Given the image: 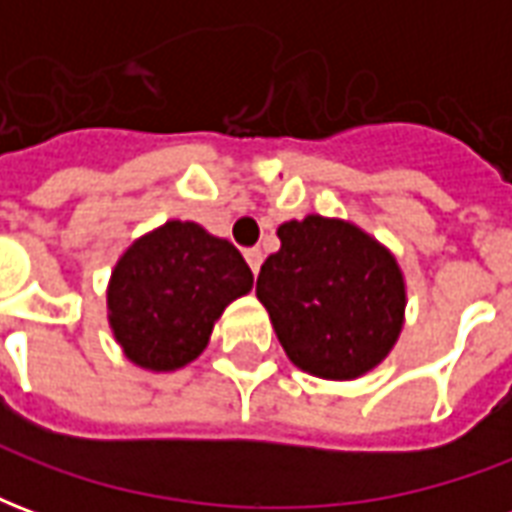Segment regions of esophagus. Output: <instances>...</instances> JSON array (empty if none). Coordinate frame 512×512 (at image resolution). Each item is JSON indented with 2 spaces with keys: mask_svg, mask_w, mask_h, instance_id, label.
<instances>
[{
  "mask_svg": "<svg viewBox=\"0 0 512 512\" xmlns=\"http://www.w3.org/2000/svg\"><path fill=\"white\" fill-rule=\"evenodd\" d=\"M244 257L246 263H249V268H252V274H257V271H260V263H263V252H260V249H246Z\"/></svg>",
  "mask_w": 512,
  "mask_h": 512,
  "instance_id": "esophagus-1",
  "label": "esophagus"
}]
</instances>
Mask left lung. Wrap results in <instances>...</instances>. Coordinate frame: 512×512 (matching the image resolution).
Listing matches in <instances>:
<instances>
[{
  "label": "left lung",
  "mask_w": 512,
  "mask_h": 512,
  "mask_svg": "<svg viewBox=\"0 0 512 512\" xmlns=\"http://www.w3.org/2000/svg\"><path fill=\"white\" fill-rule=\"evenodd\" d=\"M277 235L282 246L260 266L257 299L290 362L332 381L373 370L403 326L406 288L395 257L340 219L307 216Z\"/></svg>",
  "instance_id": "obj_1"
}]
</instances>
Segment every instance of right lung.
I'll return each mask as SVG.
<instances>
[{
  "label": "right lung",
  "instance_id": "add662e5",
  "mask_svg": "<svg viewBox=\"0 0 512 512\" xmlns=\"http://www.w3.org/2000/svg\"><path fill=\"white\" fill-rule=\"evenodd\" d=\"M252 288L241 252L194 222H167L120 257L109 285V323L126 356L147 370L189 365L213 321Z\"/></svg>",
  "mask_w": 512,
  "mask_h": 512
}]
</instances>
